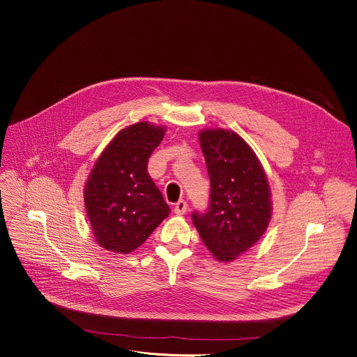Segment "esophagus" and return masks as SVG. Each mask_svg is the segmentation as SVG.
I'll return each mask as SVG.
<instances>
[{
  "label": "esophagus",
  "mask_w": 357,
  "mask_h": 357,
  "mask_svg": "<svg viewBox=\"0 0 357 357\" xmlns=\"http://www.w3.org/2000/svg\"><path fill=\"white\" fill-rule=\"evenodd\" d=\"M186 209H188V203H186V200H183V199H181L176 205H175V208H174V213L175 215H178V216H181V215H183L185 212H186Z\"/></svg>",
  "instance_id": "34e87169"
}]
</instances>
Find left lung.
Segmentation results:
<instances>
[{
	"mask_svg": "<svg viewBox=\"0 0 357 357\" xmlns=\"http://www.w3.org/2000/svg\"><path fill=\"white\" fill-rule=\"evenodd\" d=\"M211 179V208L193 213L203 244L220 263H231L266 233L273 200L266 171L234 131L211 127L197 134Z\"/></svg>",
	"mask_w": 357,
	"mask_h": 357,
	"instance_id": "1",
	"label": "left lung"
}]
</instances>
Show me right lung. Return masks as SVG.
I'll return each mask as SVG.
<instances>
[{
  "instance_id": "add662e5",
  "label": "right lung",
  "mask_w": 357,
  "mask_h": 357,
  "mask_svg": "<svg viewBox=\"0 0 357 357\" xmlns=\"http://www.w3.org/2000/svg\"><path fill=\"white\" fill-rule=\"evenodd\" d=\"M167 127L138 121L120 130L101 151L83 197L94 241L116 254L138 248L171 213L146 172Z\"/></svg>"
}]
</instances>
